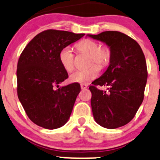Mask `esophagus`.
Listing matches in <instances>:
<instances>
[{
	"label": "esophagus",
	"mask_w": 160,
	"mask_h": 160,
	"mask_svg": "<svg viewBox=\"0 0 160 160\" xmlns=\"http://www.w3.org/2000/svg\"><path fill=\"white\" fill-rule=\"evenodd\" d=\"M80 87H81L82 89H86L87 88V85H86V84H80Z\"/></svg>",
	"instance_id": "esophagus-1"
}]
</instances>
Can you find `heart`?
<instances>
[{
    "label": "heart",
    "instance_id": "b5f03b06",
    "mask_svg": "<svg viewBox=\"0 0 160 160\" xmlns=\"http://www.w3.org/2000/svg\"><path fill=\"white\" fill-rule=\"evenodd\" d=\"M79 52L88 54L89 65L93 63L101 68L106 66L111 59V51L108 48H101L99 44L91 39H84L76 45ZM59 61L61 66L68 72H71L74 68V55L72 48L70 46L63 48L59 53ZM99 68L97 65H92L85 71H75L70 76V80L72 83H88L98 77Z\"/></svg>",
    "mask_w": 160,
    "mask_h": 160
}]
</instances>
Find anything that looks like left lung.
<instances>
[{
	"mask_svg": "<svg viewBox=\"0 0 160 160\" xmlns=\"http://www.w3.org/2000/svg\"><path fill=\"white\" fill-rule=\"evenodd\" d=\"M87 36L105 43L111 51L108 68L89 88L94 119L108 129L122 127L132 120L143 100L147 80L145 56L139 44L120 32ZM96 85L106 86L107 90Z\"/></svg>",
	"mask_w": 160,
	"mask_h": 160,
	"instance_id": "8db88e82",
	"label": "left lung"
}]
</instances>
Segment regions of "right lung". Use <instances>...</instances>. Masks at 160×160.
<instances>
[{
	"mask_svg": "<svg viewBox=\"0 0 160 160\" xmlns=\"http://www.w3.org/2000/svg\"><path fill=\"white\" fill-rule=\"evenodd\" d=\"M85 34L48 29L28 43L17 64V95L29 119L44 128L53 130L68 122L77 96V83L59 87L68 79L59 53Z\"/></svg>",
	"mask_w": 160,
	"mask_h": 160,
	"instance_id": "1",
	"label": "right lung"
}]
</instances>
